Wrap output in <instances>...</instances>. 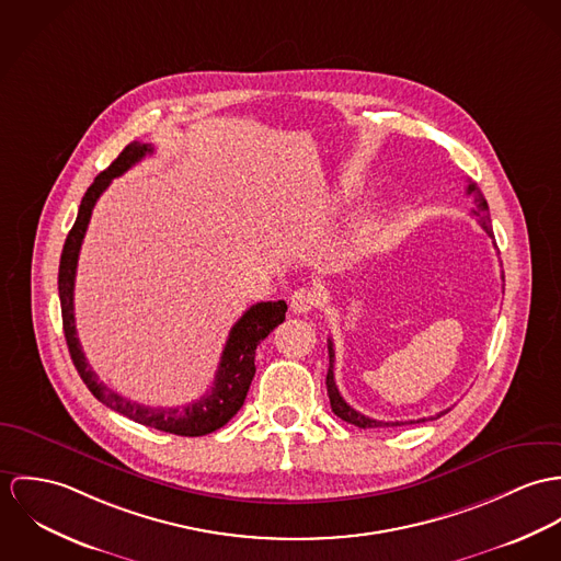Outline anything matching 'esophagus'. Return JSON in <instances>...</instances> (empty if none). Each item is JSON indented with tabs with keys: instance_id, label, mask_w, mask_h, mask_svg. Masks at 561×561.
<instances>
[{
	"instance_id": "esophagus-1",
	"label": "esophagus",
	"mask_w": 561,
	"mask_h": 561,
	"mask_svg": "<svg viewBox=\"0 0 561 561\" xmlns=\"http://www.w3.org/2000/svg\"><path fill=\"white\" fill-rule=\"evenodd\" d=\"M318 306V293L311 288H299L290 297V308L297 313H308Z\"/></svg>"
}]
</instances>
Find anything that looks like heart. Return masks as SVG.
Masks as SVG:
<instances>
[{
	"instance_id": "obj_1",
	"label": "heart",
	"mask_w": 561,
	"mask_h": 561,
	"mask_svg": "<svg viewBox=\"0 0 561 561\" xmlns=\"http://www.w3.org/2000/svg\"><path fill=\"white\" fill-rule=\"evenodd\" d=\"M368 245H370V243H368Z\"/></svg>"
}]
</instances>
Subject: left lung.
Listing matches in <instances>:
<instances>
[{"mask_svg":"<svg viewBox=\"0 0 561 561\" xmlns=\"http://www.w3.org/2000/svg\"><path fill=\"white\" fill-rule=\"evenodd\" d=\"M467 193H473L476 195V208L471 210L473 213V217H478V221H480V226L486 230V234L489 237H493V230H491V215H489V204H486V199H484V195L480 193V188L476 187L473 183L467 187ZM333 362H335V353H333V342L329 340V373H327V393H329V402H331V411L340 417V420H344V422H348V424H353V426H359V428H385V426H407V424H420V422H428L426 417H422V420H413V422H378V420H373V417H366V415H362L359 411H355L353 407H348L346 404V400L340 396V391H337V385H335V376H333ZM443 413H447V411H443ZM443 413H438L436 417H440ZM433 420V417H431Z\"/></svg>","mask_w":561,"mask_h":561,"instance_id":"left-lung-1","label":"left lung"}]
</instances>
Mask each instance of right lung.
I'll use <instances>...</instances> for the list:
<instances>
[{
	"instance_id": "1",
	"label": "right lung",
	"mask_w": 561,
	"mask_h": 561,
	"mask_svg": "<svg viewBox=\"0 0 561 561\" xmlns=\"http://www.w3.org/2000/svg\"><path fill=\"white\" fill-rule=\"evenodd\" d=\"M152 150L154 148L150 144H139V141L128 144L118 154V159L94 179V183L88 187L81 199L75 226L70 228L64 243L60 273H58L64 337L77 373L99 402H103L105 407L114 409L116 413L125 415L141 426H148L161 433L179 436L208 435L226 426L243 407L245 396L250 391L251 378L255 374V364H253L255 348L277 324L284 322L286 310H288L286 301H262L251 306L250 310L237 320V324L228 335L213 387L199 400L188 402L185 407H174V409L146 407L139 402H130L121 393L112 391L107 385H103L96 373L90 368V364L85 362V355L81 351L77 329H75V306H72L75 273H77L79 250L92 217V208L101 197V193L110 187L114 179L123 176L128 168L139 163L146 154H152Z\"/></svg>"
}]
</instances>
